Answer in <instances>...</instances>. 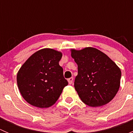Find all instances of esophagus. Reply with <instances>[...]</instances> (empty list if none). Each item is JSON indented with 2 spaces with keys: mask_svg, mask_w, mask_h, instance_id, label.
<instances>
[{
  "mask_svg": "<svg viewBox=\"0 0 133 133\" xmlns=\"http://www.w3.org/2000/svg\"><path fill=\"white\" fill-rule=\"evenodd\" d=\"M68 83H69V84H71L72 83H73V78H69L68 80Z\"/></svg>",
  "mask_w": 133,
  "mask_h": 133,
  "instance_id": "34e87169",
  "label": "esophagus"
}]
</instances>
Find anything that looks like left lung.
<instances>
[{"mask_svg":"<svg viewBox=\"0 0 133 133\" xmlns=\"http://www.w3.org/2000/svg\"><path fill=\"white\" fill-rule=\"evenodd\" d=\"M71 52L78 65L74 86L82 101L93 108L111 101L120 88L122 73L119 67L96 48L71 49Z\"/></svg>","mask_w":133,"mask_h":133,"instance_id":"obj_1","label":"left lung"}]
</instances>
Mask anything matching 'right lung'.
I'll return each instance as SVG.
<instances>
[{"label": "right lung", "instance_id": "add662e5", "mask_svg": "<svg viewBox=\"0 0 133 133\" xmlns=\"http://www.w3.org/2000/svg\"><path fill=\"white\" fill-rule=\"evenodd\" d=\"M62 53L44 48L33 53L18 70L17 82L24 99L35 107L48 108L55 104L68 84L59 65Z\"/></svg>", "mask_w": 133, "mask_h": 133}]
</instances>
